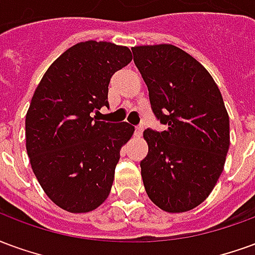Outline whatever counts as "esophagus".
Segmentation results:
<instances>
[{"instance_id":"obj_1","label":"esophagus","mask_w":255,"mask_h":255,"mask_svg":"<svg viewBox=\"0 0 255 255\" xmlns=\"http://www.w3.org/2000/svg\"><path fill=\"white\" fill-rule=\"evenodd\" d=\"M142 132H143V128L142 127H136L135 128V131H133V135H135V136H142Z\"/></svg>"}]
</instances>
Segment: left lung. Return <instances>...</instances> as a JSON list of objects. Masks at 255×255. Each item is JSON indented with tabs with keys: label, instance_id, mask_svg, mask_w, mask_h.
Here are the masks:
<instances>
[{
	"label": "left lung",
	"instance_id": "8db88e82",
	"mask_svg": "<svg viewBox=\"0 0 255 255\" xmlns=\"http://www.w3.org/2000/svg\"><path fill=\"white\" fill-rule=\"evenodd\" d=\"M131 50L153 113L166 126L143 132L144 190L168 213L188 212L209 197L224 169L230 149L224 101L206 68L182 49L161 43Z\"/></svg>",
	"mask_w": 255,
	"mask_h": 255
}]
</instances>
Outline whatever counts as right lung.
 Masks as SVG:
<instances>
[{"label":"right lung","instance_id":"1","mask_svg":"<svg viewBox=\"0 0 255 255\" xmlns=\"http://www.w3.org/2000/svg\"><path fill=\"white\" fill-rule=\"evenodd\" d=\"M127 46L86 41L47 68L25 115V147L46 195L71 213H87L111 192L120 150L135 128L98 122L113 73L131 63Z\"/></svg>","mask_w":255,"mask_h":255}]
</instances>
